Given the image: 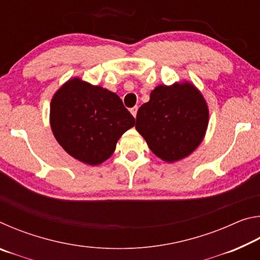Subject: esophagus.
I'll return each mask as SVG.
<instances>
[{
  "label": "esophagus",
  "mask_w": 260,
  "mask_h": 260,
  "mask_svg": "<svg viewBox=\"0 0 260 260\" xmlns=\"http://www.w3.org/2000/svg\"><path fill=\"white\" fill-rule=\"evenodd\" d=\"M138 109H139L138 107H134V108H132V109H131V113L133 114V117H134V118L136 117V113H138Z\"/></svg>",
  "instance_id": "34e87169"
}]
</instances>
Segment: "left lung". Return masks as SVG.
<instances>
[{"label":"left lung","instance_id":"left-lung-1","mask_svg":"<svg viewBox=\"0 0 260 260\" xmlns=\"http://www.w3.org/2000/svg\"><path fill=\"white\" fill-rule=\"evenodd\" d=\"M209 125L203 95L189 81L159 85L136 114L135 128L161 160L174 162L199 148Z\"/></svg>","mask_w":260,"mask_h":260}]
</instances>
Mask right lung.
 <instances>
[{"instance_id": "add662e5", "label": "right lung", "mask_w": 260, "mask_h": 260, "mask_svg": "<svg viewBox=\"0 0 260 260\" xmlns=\"http://www.w3.org/2000/svg\"><path fill=\"white\" fill-rule=\"evenodd\" d=\"M135 119L117 94L72 78L52 96L50 127L70 156L96 166L109 159Z\"/></svg>"}]
</instances>
